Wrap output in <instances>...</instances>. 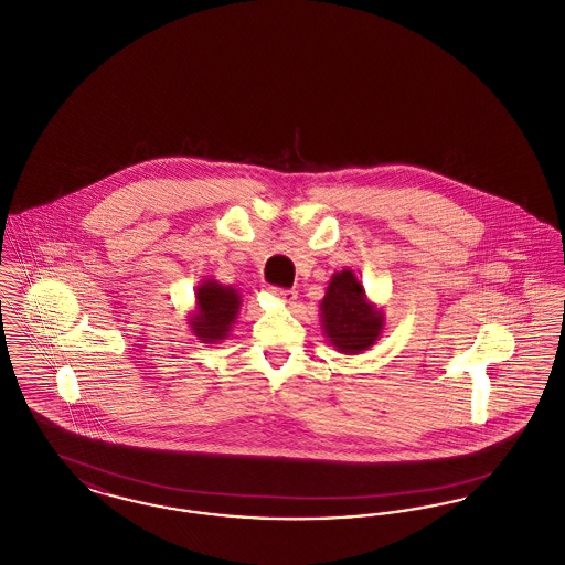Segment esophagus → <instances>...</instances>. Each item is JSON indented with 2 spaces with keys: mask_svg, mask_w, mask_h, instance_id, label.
<instances>
[{
  "mask_svg": "<svg viewBox=\"0 0 565 565\" xmlns=\"http://www.w3.org/2000/svg\"><path fill=\"white\" fill-rule=\"evenodd\" d=\"M270 295L275 296V298H279V300H284V302H288V305L296 298L295 290H286V288H277V286L270 288Z\"/></svg>",
  "mask_w": 565,
  "mask_h": 565,
  "instance_id": "1",
  "label": "esophagus"
}]
</instances>
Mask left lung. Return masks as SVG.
<instances>
[{
	"label": "left lung",
	"mask_w": 565,
	"mask_h": 565,
	"mask_svg": "<svg viewBox=\"0 0 565 565\" xmlns=\"http://www.w3.org/2000/svg\"><path fill=\"white\" fill-rule=\"evenodd\" d=\"M320 311L328 341L345 355H358L373 348L385 322L350 269L332 275Z\"/></svg>",
	"instance_id": "left-lung-1"
}]
</instances>
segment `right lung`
Wrapping results in <instances>:
<instances>
[{
  "instance_id": "obj_1",
  "label": "right lung",
  "mask_w": 565,
  "mask_h": 565,
  "mask_svg": "<svg viewBox=\"0 0 565 565\" xmlns=\"http://www.w3.org/2000/svg\"><path fill=\"white\" fill-rule=\"evenodd\" d=\"M242 307V296L233 286L205 279L196 288V311L190 318V330L201 343H217L228 337Z\"/></svg>"
}]
</instances>
